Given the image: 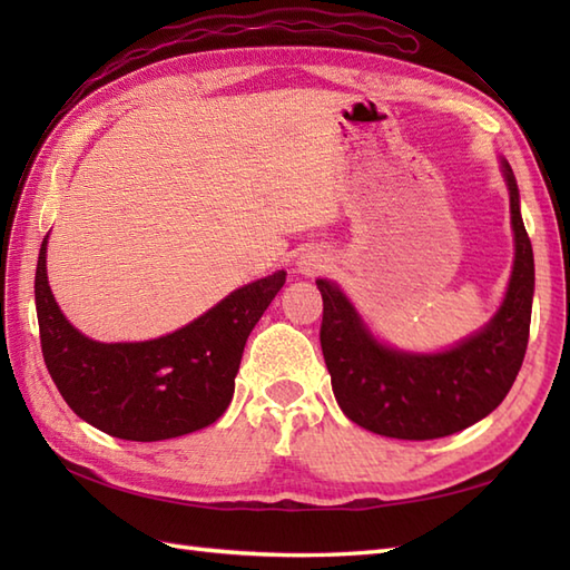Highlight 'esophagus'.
I'll return each instance as SVG.
<instances>
[{
	"mask_svg": "<svg viewBox=\"0 0 570 570\" xmlns=\"http://www.w3.org/2000/svg\"><path fill=\"white\" fill-rule=\"evenodd\" d=\"M296 266H298V272H301V274H306V276H316V274H321V272L328 269V257H325V254H323L321 249H308V252L301 254L298 262H296Z\"/></svg>",
	"mask_w": 570,
	"mask_h": 570,
	"instance_id": "1",
	"label": "esophagus"
}]
</instances>
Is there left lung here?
Wrapping results in <instances>:
<instances>
[{"instance_id":"obj_1","label":"left lung","mask_w":570,"mask_h":570,"mask_svg":"<svg viewBox=\"0 0 570 570\" xmlns=\"http://www.w3.org/2000/svg\"><path fill=\"white\" fill-rule=\"evenodd\" d=\"M502 168L510 186L514 269L498 316L465 343L439 355L396 353L374 341L341 288L325 278L316 282L333 394L357 426L386 439H443L485 419L512 390L529 343L534 252L519 213L514 174L507 161Z\"/></svg>"}]
</instances>
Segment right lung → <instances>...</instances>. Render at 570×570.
Masks as SVG:
<instances>
[{
	"instance_id": "right-lung-1",
	"label": "right lung",
	"mask_w": 570,
	"mask_h": 570,
	"mask_svg": "<svg viewBox=\"0 0 570 570\" xmlns=\"http://www.w3.org/2000/svg\"><path fill=\"white\" fill-rule=\"evenodd\" d=\"M286 272L237 288L198 321L147 343H95L60 313L36 264L41 353L60 396L95 429L125 441H166L210 426L235 392L242 353Z\"/></svg>"
}]
</instances>
